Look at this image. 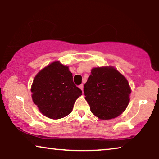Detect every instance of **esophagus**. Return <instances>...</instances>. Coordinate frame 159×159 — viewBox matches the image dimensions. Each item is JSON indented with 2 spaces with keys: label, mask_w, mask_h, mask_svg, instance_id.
Listing matches in <instances>:
<instances>
[{
  "label": "esophagus",
  "mask_w": 159,
  "mask_h": 159,
  "mask_svg": "<svg viewBox=\"0 0 159 159\" xmlns=\"http://www.w3.org/2000/svg\"><path fill=\"white\" fill-rule=\"evenodd\" d=\"M79 88H80V89L82 90V92L83 91V85L82 84V85H79Z\"/></svg>",
  "instance_id": "obj_1"
}]
</instances>
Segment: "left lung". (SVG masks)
<instances>
[{
	"instance_id": "obj_1",
	"label": "left lung",
	"mask_w": 159,
	"mask_h": 159,
	"mask_svg": "<svg viewBox=\"0 0 159 159\" xmlns=\"http://www.w3.org/2000/svg\"><path fill=\"white\" fill-rule=\"evenodd\" d=\"M85 99L90 111L101 120L118 117L130 102L128 80L112 66L95 67L84 85Z\"/></svg>"
}]
</instances>
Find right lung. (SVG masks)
Masks as SVG:
<instances>
[{
  "label": "right lung",
  "mask_w": 159,
  "mask_h": 159,
  "mask_svg": "<svg viewBox=\"0 0 159 159\" xmlns=\"http://www.w3.org/2000/svg\"><path fill=\"white\" fill-rule=\"evenodd\" d=\"M32 99L40 112L51 119H60L72 111L81 90L73 82L69 66L55 61L41 69L34 77Z\"/></svg>",
  "instance_id": "right-lung-1"
}]
</instances>
